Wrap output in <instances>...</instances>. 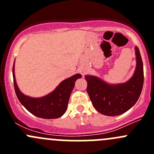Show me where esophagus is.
<instances>
[{"label":"esophagus","mask_w":154,"mask_h":154,"mask_svg":"<svg viewBox=\"0 0 154 154\" xmlns=\"http://www.w3.org/2000/svg\"><path fill=\"white\" fill-rule=\"evenodd\" d=\"M80 73L82 74V75L84 76L85 74L87 73V68H80Z\"/></svg>","instance_id":"esophagus-1"}]
</instances>
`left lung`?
<instances>
[{"label": "left lung", "mask_w": 154, "mask_h": 154, "mask_svg": "<svg viewBox=\"0 0 154 154\" xmlns=\"http://www.w3.org/2000/svg\"><path fill=\"white\" fill-rule=\"evenodd\" d=\"M136 66L134 74L127 82L109 84L102 79L86 75L87 93L96 110L107 116L122 115L137 102L144 83L143 63L139 48L135 47Z\"/></svg>", "instance_id": "left-lung-1"}]
</instances>
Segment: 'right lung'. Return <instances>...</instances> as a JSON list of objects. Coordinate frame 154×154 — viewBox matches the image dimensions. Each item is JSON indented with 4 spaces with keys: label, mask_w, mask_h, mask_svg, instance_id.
<instances>
[{
    "label": "right lung",
    "mask_w": 154,
    "mask_h": 154,
    "mask_svg": "<svg viewBox=\"0 0 154 154\" xmlns=\"http://www.w3.org/2000/svg\"><path fill=\"white\" fill-rule=\"evenodd\" d=\"M12 75L15 94L20 103L32 115L45 119H58L65 114L76 80L82 77L80 74H74L62 81L54 91L47 95L32 97L23 94L17 86L15 77V63L12 68Z\"/></svg>",
    "instance_id": "obj_1"
}]
</instances>
